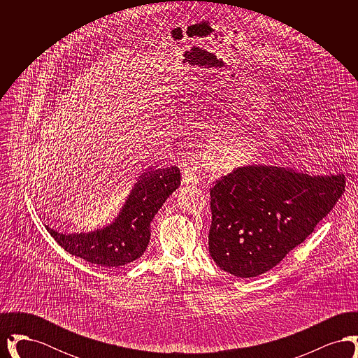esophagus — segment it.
Segmentation results:
<instances>
[{
	"label": "esophagus",
	"instance_id": "34e87169",
	"mask_svg": "<svg viewBox=\"0 0 358 358\" xmlns=\"http://www.w3.org/2000/svg\"><path fill=\"white\" fill-rule=\"evenodd\" d=\"M182 171V182L187 185H196L199 184L197 177V162L193 158H187V161L181 165Z\"/></svg>",
	"mask_w": 358,
	"mask_h": 358
}]
</instances>
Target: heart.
Wrapping results in <instances>:
<instances>
[{"instance_id":"heart-1","label":"heart","mask_w":358,"mask_h":358,"mask_svg":"<svg viewBox=\"0 0 358 358\" xmlns=\"http://www.w3.org/2000/svg\"><path fill=\"white\" fill-rule=\"evenodd\" d=\"M259 155L255 145L244 141H229L215 152L213 162L222 171H234L254 162Z\"/></svg>"}]
</instances>
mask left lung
Listing matches in <instances>:
<instances>
[{"label":"left lung","mask_w":358,"mask_h":358,"mask_svg":"<svg viewBox=\"0 0 358 358\" xmlns=\"http://www.w3.org/2000/svg\"><path fill=\"white\" fill-rule=\"evenodd\" d=\"M343 192L341 173L238 168L210 189L209 254L238 278L267 273L305 241Z\"/></svg>","instance_id":"obj_1"}]
</instances>
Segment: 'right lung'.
<instances>
[{"label": "right lung", "instance_id": "add662e5", "mask_svg": "<svg viewBox=\"0 0 358 358\" xmlns=\"http://www.w3.org/2000/svg\"><path fill=\"white\" fill-rule=\"evenodd\" d=\"M177 166L150 169L138 176L117 217L107 225L88 232L51 234L69 254L102 267H120L139 259L148 248L152 222L171 193L180 187Z\"/></svg>", "mask_w": 358, "mask_h": 358}]
</instances>
